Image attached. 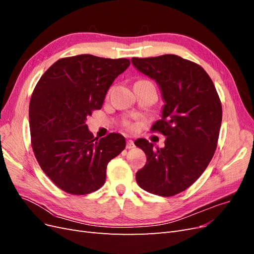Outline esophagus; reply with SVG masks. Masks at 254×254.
I'll list each match as a JSON object with an SVG mask.
<instances>
[{
    "mask_svg": "<svg viewBox=\"0 0 254 254\" xmlns=\"http://www.w3.org/2000/svg\"><path fill=\"white\" fill-rule=\"evenodd\" d=\"M134 147H135V146H134L133 141L128 140V141H127V144H126V148H127V149H131V148H134Z\"/></svg>",
    "mask_w": 254,
    "mask_h": 254,
    "instance_id": "1",
    "label": "esophagus"
}]
</instances>
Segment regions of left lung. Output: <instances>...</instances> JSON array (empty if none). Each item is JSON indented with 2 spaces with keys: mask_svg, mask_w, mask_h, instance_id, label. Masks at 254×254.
<instances>
[{
  "mask_svg": "<svg viewBox=\"0 0 254 254\" xmlns=\"http://www.w3.org/2000/svg\"><path fill=\"white\" fill-rule=\"evenodd\" d=\"M131 63L157 82L165 103L161 120L151 127L166 136L165 146L134 142L147 157L135 179L148 193L174 196L190 188L211 162L221 125L220 99L210 76L190 60L170 54L134 57Z\"/></svg>",
  "mask_w": 254,
  "mask_h": 254,
  "instance_id": "left-lung-1",
  "label": "left lung"
}]
</instances>
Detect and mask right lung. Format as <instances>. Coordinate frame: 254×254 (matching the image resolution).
<instances>
[{
  "label": "right lung",
  "mask_w": 254,
  "mask_h": 254,
  "mask_svg": "<svg viewBox=\"0 0 254 254\" xmlns=\"http://www.w3.org/2000/svg\"><path fill=\"white\" fill-rule=\"evenodd\" d=\"M129 65L125 58L84 54L59 59L37 83L29 103L33 150L45 175L66 193L86 195L102 188L109 161L125 148L122 134L98 140L86 121Z\"/></svg>",
  "instance_id": "1"
}]
</instances>
